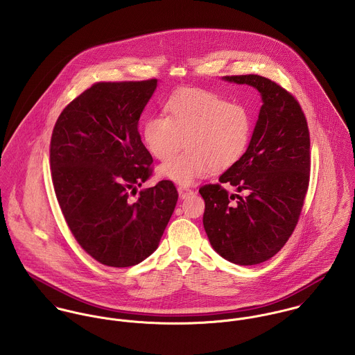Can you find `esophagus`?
Wrapping results in <instances>:
<instances>
[{"mask_svg":"<svg viewBox=\"0 0 355 355\" xmlns=\"http://www.w3.org/2000/svg\"><path fill=\"white\" fill-rule=\"evenodd\" d=\"M178 193H179V197H180L182 200H184V198H187L189 196H191V194H193V191H191L190 189H187V187H183V186L178 187Z\"/></svg>","mask_w":355,"mask_h":355,"instance_id":"34e87169","label":"esophagus"}]
</instances>
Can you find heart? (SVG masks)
<instances>
[{
  "instance_id": "b5f03b06",
  "label": "heart",
  "mask_w": 355,
  "mask_h": 355,
  "mask_svg": "<svg viewBox=\"0 0 355 355\" xmlns=\"http://www.w3.org/2000/svg\"><path fill=\"white\" fill-rule=\"evenodd\" d=\"M164 116H150L142 130L144 142L157 159H166L185 141L188 150L158 168V175L190 186L211 168L234 165L246 150L252 135V117L239 103L206 90L175 93L164 106Z\"/></svg>"
}]
</instances>
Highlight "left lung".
Listing matches in <instances>:
<instances>
[{"label": "left lung", "instance_id": "1", "mask_svg": "<svg viewBox=\"0 0 355 355\" xmlns=\"http://www.w3.org/2000/svg\"><path fill=\"white\" fill-rule=\"evenodd\" d=\"M254 87L262 106L245 154L200 189L203 228L213 250L236 265H257L279 253L291 236L309 184L310 138L297 100L259 75L224 76Z\"/></svg>", "mask_w": 355, "mask_h": 355}]
</instances>
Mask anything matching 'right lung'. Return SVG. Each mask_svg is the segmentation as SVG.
Masks as SVG:
<instances>
[{"label": "right lung", "mask_w": 355, "mask_h": 355, "mask_svg": "<svg viewBox=\"0 0 355 355\" xmlns=\"http://www.w3.org/2000/svg\"><path fill=\"white\" fill-rule=\"evenodd\" d=\"M158 85L100 82L58 116L51 142L57 201L78 243L94 259L127 268L154 253L178 202L172 182L128 194L146 182L152 155L138 130Z\"/></svg>", "instance_id": "add662e5"}]
</instances>
